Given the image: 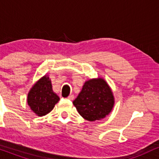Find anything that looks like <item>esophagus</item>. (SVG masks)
I'll return each instance as SVG.
<instances>
[{
  "label": "esophagus",
  "instance_id": "1",
  "mask_svg": "<svg viewBox=\"0 0 159 159\" xmlns=\"http://www.w3.org/2000/svg\"><path fill=\"white\" fill-rule=\"evenodd\" d=\"M74 98V96L73 95V94H70V95L67 97V99H69V100H73Z\"/></svg>",
  "mask_w": 159,
  "mask_h": 159
}]
</instances>
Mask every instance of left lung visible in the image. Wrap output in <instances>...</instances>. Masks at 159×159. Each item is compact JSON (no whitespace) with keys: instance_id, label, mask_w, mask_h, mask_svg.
I'll return each instance as SVG.
<instances>
[{"instance_id":"left-lung-1","label":"left lung","mask_w":159,"mask_h":159,"mask_svg":"<svg viewBox=\"0 0 159 159\" xmlns=\"http://www.w3.org/2000/svg\"><path fill=\"white\" fill-rule=\"evenodd\" d=\"M73 103L82 117L93 122L104 118L110 113L114 98L107 83L98 78L85 82Z\"/></svg>"}]
</instances>
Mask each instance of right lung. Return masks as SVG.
Segmentation results:
<instances>
[{"instance_id": "add662e5", "label": "right lung", "mask_w": 159, "mask_h": 159, "mask_svg": "<svg viewBox=\"0 0 159 159\" xmlns=\"http://www.w3.org/2000/svg\"><path fill=\"white\" fill-rule=\"evenodd\" d=\"M59 97L52 92L51 81L44 76L34 85L28 94V103L39 116H43L54 108Z\"/></svg>"}]
</instances>
